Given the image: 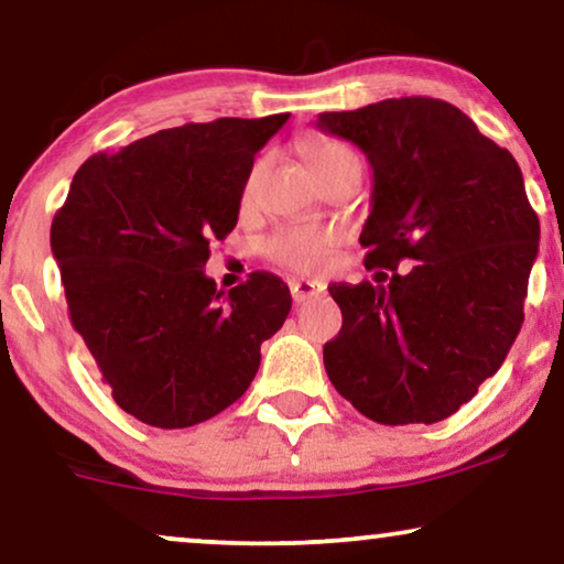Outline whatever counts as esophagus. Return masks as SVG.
I'll return each instance as SVG.
<instances>
[{"label":"esophagus","mask_w":564,"mask_h":564,"mask_svg":"<svg viewBox=\"0 0 564 564\" xmlns=\"http://www.w3.org/2000/svg\"><path fill=\"white\" fill-rule=\"evenodd\" d=\"M288 284H290V292H292V300H295V305H303L305 300L318 297V295H323V290H326V284L318 280H290Z\"/></svg>","instance_id":"obj_1"}]
</instances>
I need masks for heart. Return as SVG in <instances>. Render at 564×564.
I'll return each mask as SVG.
<instances>
[{"mask_svg": "<svg viewBox=\"0 0 564 564\" xmlns=\"http://www.w3.org/2000/svg\"><path fill=\"white\" fill-rule=\"evenodd\" d=\"M300 145H303L305 156L311 161L313 172L318 174V180L344 166H354L361 172V156L357 149L338 141V138L311 133L300 141ZM259 172L261 161L251 166L249 180H246V197L251 195L253 187H257ZM336 243L338 234L334 228L318 226V223H288V226L274 228L272 234L267 236L261 251H264V257L272 259L274 264L295 269V272H315V269L323 267V261L328 259V253L334 251Z\"/></svg>", "mask_w": 564, "mask_h": 564, "instance_id": "1", "label": "heart"}]
</instances>
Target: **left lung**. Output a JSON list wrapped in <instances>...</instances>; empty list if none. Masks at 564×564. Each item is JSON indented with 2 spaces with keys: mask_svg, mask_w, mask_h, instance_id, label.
Instances as JSON below:
<instances>
[{
  "mask_svg": "<svg viewBox=\"0 0 564 564\" xmlns=\"http://www.w3.org/2000/svg\"><path fill=\"white\" fill-rule=\"evenodd\" d=\"M315 126L357 143L375 172L359 243L377 282L328 288L344 315L323 346L328 380L384 426L449 419L521 330L539 251L521 169L434 97L321 112Z\"/></svg>",
  "mask_w": 564,
  "mask_h": 564,
  "instance_id": "obj_1",
  "label": "left lung"
}]
</instances>
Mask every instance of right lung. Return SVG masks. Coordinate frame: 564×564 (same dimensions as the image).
I'll return each instance as SVG.
<instances>
[{
  "instance_id": "add662e5",
  "label": "right lung",
  "mask_w": 564,
  "mask_h": 564,
  "mask_svg": "<svg viewBox=\"0 0 564 564\" xmlns=\"http://www.w3.org/2000/svg\"><path fill=\"white\" fill-rule=\"evenodd\" d=\"M218 118L89 156L51 223L68 318L115 403L156 429L203 423L249 390L288 318L280 276L228 292L203 267L236 228L253 156L288 122Z\"/></svg>"
}]
</instances>
